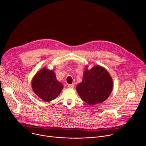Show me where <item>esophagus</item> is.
Here are the masks:
<instances>
[{
	"label": "esophagus",
	"instance_id": "1",
	"mask_svg": "<svg viewBox=\"0 0 146 146\" xmlns=\"http://www.w3.org/2000/svg\"><path fill=\"white\" fill-rule=\"evenodd\" d=\"M68 87L70 88H73L74 87V84H68Z\"/></svg>",
	"mask_w": 146,
	"mask_h": 146
}]
</instances>
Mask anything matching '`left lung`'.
<instances>
[{
    "label": "left lung",
    "mask_w": 146,
    "mask_h": 146,
    "mask_svg": "<svg viewBox=\"0 0 146 146\" xmlns=\"http://www.w3.org/2000/svg\"><path fill=\"white\" fill-rule=\"evenodd\" d=\"M113 89V80L108 71L100 66L84 72L81 82L76 90L81 98L90 105L105 101Z\"/></svg>",
    "instance_id": "8db88e82"
}]
</instances>
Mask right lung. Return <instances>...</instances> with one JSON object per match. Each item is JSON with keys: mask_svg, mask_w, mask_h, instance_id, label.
Here are the masks:
<instances>
[{"mask_svg": "<svg viewBox=\"0 0 146 146\" xmlns=\"http://www.w3.org/2000/svg\"><path fill=\"white\" fill-rule=\"evenodd\" d=\"M32 87L35 93L45 102L55 99L63 88V85L56 80L53 71L46 68L41 69L35 76Z\"/></svg>", "mask_w": 146, "mask_h": 146, "instance_id": "right-lung-1", "label": "right lung"}]
</instances>
